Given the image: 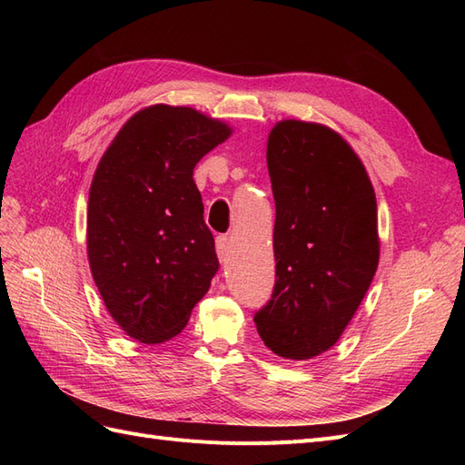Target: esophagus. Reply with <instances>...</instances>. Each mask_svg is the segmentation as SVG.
<instances>
[{
	"label": "esophagus",
	"instance_id": "34e87169",
	"mask_svg": "<svg viewBox=\"0 0 465 465\" xmlns=\"http://www.w3.org/2000/svg\"><path fill=\"white\" fill-rule=\"evenodd\" d=\"M217 256L219 262L224 263L231 256V246H229V238L227 236H217Z\"/></svg>",
	"mask_w": 465,
	"mask_h": 465
}]
</instances>
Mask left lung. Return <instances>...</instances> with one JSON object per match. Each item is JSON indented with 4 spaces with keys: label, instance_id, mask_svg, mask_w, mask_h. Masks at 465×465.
<instances>
[{
    "label": "left lung",
    "instance_id": "obj_1",
    "mask_svg": "<svg viewBox=\"0 0 465 465\" xmlns=\"http://www.w3.org/2000/svg\"><path fill=\"white\" fill-rule=\"evenodd\" d=\"M265 157L275 200V287L254 322L275 355L308 361L337 343L372 283L376 195L359 154L323 124L277 122Z\"/></svg>",
    "mask_w": 465,
    "mask_h": 465
}]
</instances>
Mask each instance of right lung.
<instances>
[{"instance_id": "right-lung-1", "label": "right lung", "mask_w": 465, "mask_h": 465, "mask_svg": "<svg viewBox=\"0 0 465 465\" xmlns=\"http://www.w3.org/2000/svg\"><path fill=\"white\" fill-rule=\"evenodd\" d=\"M232 128L192 106L151 104L125 122L96 164L87 258L106 311L139 343L186 328L219 270L193 168Z\"/></svg>"}]
</instances>
